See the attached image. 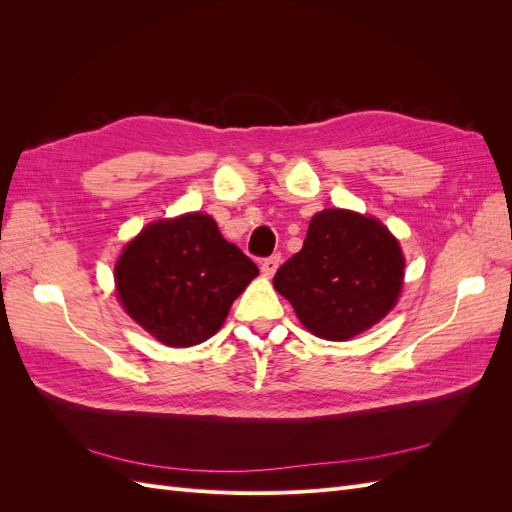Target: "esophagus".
Masks as SVG:
<instances>
[{
	"mask_svg": "<svg viewBox=\"0 0 512 512\" xmlns=\"http://www.w3.org/2000/svg\"><path fill=\"white\" fill-rule=\"evenodd\" d=\"M280 262H282V256L280 254H273V256H269V258H265V260L260 262V271L265 273V275H273L277 271V267H280Z\"/></svg>",
	"mask_w": 512,
	"mask_h": 512,
	"instance_id": "1",
	"label": "esophagus"
}]
</instances>
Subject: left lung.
I'll return each mask as SVG.
<instances>
[{
	"label": "left lung",
	"mask_w": 512,
	"mask_h": 512,
	"mask_svg": "<svg viewBox=\"0 0 512 512\" xmlns=\"http://www.w3.org/2000/svg\"><path fill=\"white\" fill-rule=\"evenodd\" d=\"M404 254L389 228L346 209H324L303 250L273 277L299 320L318 337L344 342L382 320L404 282Z\"/></svg>",
	"instance_id": "obj_1"
}]
</instances>
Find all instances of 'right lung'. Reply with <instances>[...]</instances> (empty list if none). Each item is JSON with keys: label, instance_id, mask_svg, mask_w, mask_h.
<instances>
[{"label": "right lung", "instance_id": "add662e5", "mask_svg": "<svg viewBox=\"0 0 512 512\" xmlns=\"http://www.w3.org/2000/svg\"><path fill=\"white\" fill-rule=\"evenodd\" d=\"M258 267L228 243L209 215L188 213L149 224L126 245L115 267L126 312L166 346L205 342Z\"/></svg>", "mask_w": 512, "mask_h": 512}]
</instances>
